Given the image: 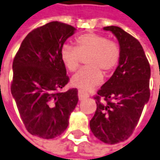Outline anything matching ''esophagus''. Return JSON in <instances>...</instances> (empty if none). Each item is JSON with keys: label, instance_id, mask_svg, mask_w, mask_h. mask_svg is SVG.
Wrapping results in <instances>:
<instances>
[{"label": "esophagus", "instance_id": "1", "mask_svg": "<svg viewBox=\"0 0 160 160\" xmlns=\"http://www.w3.org/2000/svg\"><path fill=\"white\" fill-rule=\"evenodd\" d=\"M78 96H79V99H80V100H83V99L89 98V94H88L87 92L82 91V90H79V92H78Z\"/></svg>", "mask_w": 160, "mask_h": 160}]
</instances>
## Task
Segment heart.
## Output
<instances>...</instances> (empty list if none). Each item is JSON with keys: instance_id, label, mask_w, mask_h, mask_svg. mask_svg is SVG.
I'll return each mask as SVG.
<instances>
[{"instance_id": "heart-1", "label": "heart", "mask_w": 160, "mask_h": 160, "mask_svg": "<svg viewBox=\"0 0 160 160\" xmlns=\"http://www.w3.org/2000/svg\"><path fill=\"white\" fill-rule=\"evenodd\" d=\"M86 58L87 67L76 73L71 83L82 90H89L99 85L103 73L113 71L120 60L119 46L102 34L89 32L75 39V48L64 45L61 50V60L64 67L75 72L80 66L82 58Z\"/></svg>"}]
</instances>
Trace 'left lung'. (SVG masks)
Listing matches in <instances>:
<instances>
[{
  "mask_svg": "<svg viewBox=\"0 0 160 160\" xmlns=\"http://www.w3.org/2000/svg\"><path fill=\"white\" fill-rule=\"evenodd\" d=\"M119 42L120 60L110 79L94 96L97 109L89 127L94 136L107 144L128 139L150 96V66L141 44L118 26L104 27Z\"/></svg>",
  "mask_w": 160,
  "mask_h": 160,
  "instance_id": "left-lung-1",
  "label": "left lung"
}]
</instances>
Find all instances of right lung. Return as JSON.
<instances>
[{"instance_id":"1","label":"right lung","mask_w":160,"mask_h":160,"mask_svg":"<svg viewBox=\"0 0 160 160\" xmlns=\"http://www.w3.org/2000/svg\"><path fill=\"white\" fill-rule=\"evenodd\" d=\"M74 31L60 22L38 27L25 37L13 59L11 91L24 126L33 136H60L78 103V89L62 91L70 78L61 50Z\"/></svg>"}]
</instances>
